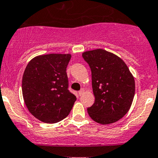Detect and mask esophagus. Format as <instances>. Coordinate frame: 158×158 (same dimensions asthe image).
<instances>
[{
    "label": "esophagus",
    "instance_id": "34e87169",
    "mask_svg": "<svg viewBox=\"0 0 158 158\" xmlns=\"http://www.w3.org/2000/svg\"><path fill=\"white\" fill-rule=\"evenodd\" d=\"M84 92H85V90H84V89H81V90L79 91L78 92V94L80 96H81V95H83V94H84Z\"/></svg>",
    "mask_w": 158,
    "mask_h": 158
}]
</instances>
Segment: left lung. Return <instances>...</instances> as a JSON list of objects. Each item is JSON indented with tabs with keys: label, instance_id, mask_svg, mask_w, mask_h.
Returning <instances> with one entry per match:
<instances>
[{
	"label": "left lung",
	"instance_id": "1",
	"mask_svg": "<svg viewBox=\"0 0 158 158\" xmlns=\"http://www.w3.org/2000/svg\"><path fill=\"white\" fill-rule=\"evenodd\" d=\"M82 56L91 69L95 97L94 105L87 108L89 115L103 125L118 121L128 113L134 99L132 74L121 58L102 48L86 51Z\"/></svg>",
	"mask_w": 158,
	"mask_h": 158
}]
</instances>
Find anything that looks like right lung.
Masks as SVG:
<instances>
[{"instance_id":"obj_1","label":"right lung","mask_w":158,"mask_h":158,"mask_svg":"<svg viewBox=\"0 0 158 158\" xmlns=\"http://www.w3.org/2000/svg\"><path fill=\"white\" fill-rule=\"evenodd\" d=\"M71 54H47L30 60L24 71L22 92L30 113L45 123L68 116L76 97L68 90L66 68Z\"/></svg>"}]
</instances>
